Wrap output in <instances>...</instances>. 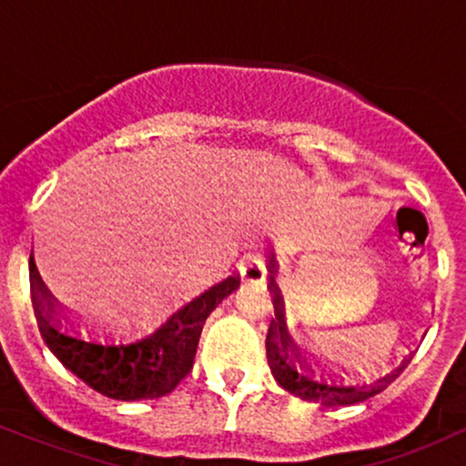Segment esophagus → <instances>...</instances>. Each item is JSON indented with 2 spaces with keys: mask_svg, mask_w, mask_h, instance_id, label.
Wrapping results in <instances>:
<instances>
[{
  "mask_svg": "<svg viewBox=\"0 0 466 466\" xmlns=\"http://www.w3.org/2000/svg\"><path fill=\"white\" fill-rule=\"evenodd\" d=\"M265 276V263L258 256H248V258H243V263H240V278H243V282H263Z\"/></svg>",
  "mask_w": 466,
  "mask_h": 466,
  "instance_id": "34e87169",
  "label": "esophagus"
}]
</instances>
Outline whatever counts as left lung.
<instances>
[{
    "label": "left lung",
    "mask_w": 466,
    "mask_h": 466,
    "mask_svg": "<svg viewBox=\"0 0 466 466\" xmlns=\"http://www.w3.org/2000/svg\"><path fill=\"white\" fill-rule=\"evenodd\" d=\"M271 289H274V309L276 319H271L269 330H267V361H269L271 374L287 392L296 394L309 403L326 405H352L374 397L381 390H386L400 372L408 368V363L419 349H411L403 360H399L386 370H374L370 368L368 374L363 368H357L360 374H346L344 368H335L333 363L315 360V355H307L300 346L293 341L287 329L285 307L282 298L278 296V289L271 278Z\"/></svg>",
    "instance_id": "1"
}]
</instances>
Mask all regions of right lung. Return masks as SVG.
Segmentation results:
<instances>
[{"instance_id":"obj_1","label":"right lung","mask_w":466,"mask_h":466,"mask_svg":"<svg viewBox=\"0 0 466 466\" xmlns=\"http://www.w3.org/2000/svg\"><path fill=\"white\" fill-rule=\"evenodd\" d=\"M238 285L226 276L148 319L106 329L69 313L32 267V307L46 346L80 381L116 400L159 399L190 372L208 315Z\"/></svg>"}]
</instances>
